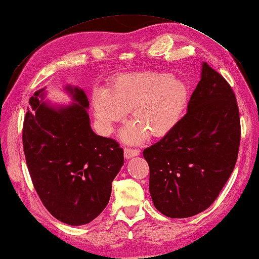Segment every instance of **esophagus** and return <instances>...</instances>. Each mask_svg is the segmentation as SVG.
Masks as SVG:
<instances>
[{"label":"esophagus","instance_id":"obj_1","mask_svg":"<svg viewBox=\"0 0 259 259\" xmlns=\"http://www.w3.org/2000/svg\"><path fill=\"white\" fill-rule=\"evenodd\" d=\"M140 154L139 149H133V148H124V157L126 159L133 158L135 156H138Z\"/></svg>","mask_w":259,"mask_h":259}]
</instances>
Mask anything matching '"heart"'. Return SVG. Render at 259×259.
Masks as SVG:
<instances>
[{
    "mask_svg": "<svg viewBox=\"0 0 259 259\" xmlns=\"http://www.w3.org/2000/svg\"><path fill=\"white\" fill-rule=\"evenodd\" d=\"M187 99L189 90L180 78L138 72L119 75L106 90H95L92 104L103 135H110L113 124L129 111L133 122L121 130V138L137 143L147 135L160 138L169 134L183 116Z\"/></svg>",
    "mask_w": 259,
    "mask_h": 259,
    "instance_id": "1",
    "label": "heart"
}]
</instances>
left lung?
<instances>
[{
    "mask_svg": "<svg viewBox=\"0 0 259 259\" xmlns=\"http://www.w3.org/2000/svg\"><path fill=\"white\" fill-rule=\"evenodd\" d=\"M239 144L236 95L222 75L203 63L186 114L144 150L156 209L173 219L206 210L235 168Z\"/></svg>",
    "mask_w": 259,
    "mask_h": 259,
    "instance_id": "obj_1",
    "label": "left lung"
}]
</instances>
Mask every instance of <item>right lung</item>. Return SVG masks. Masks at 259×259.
<instances>
[{"label":"right lung","mask_w":259,"mask_h":259,"mask_svg":"<svg viewBox=\"0 0 259 259\" xmlns=\"http://www.w3.org/2000/svg\"><path fill=\"white\" fill-rule=\"evenodd\" d=\"M65 90L74 102H45V89L29 100L22 141L35 191L52 215L69 226L93 221L108 205L112 182L123 165L115 140L91 128L88 96L77 86Z\"/></svg>","instance_id":"right-lung-1"}]
</instances>
